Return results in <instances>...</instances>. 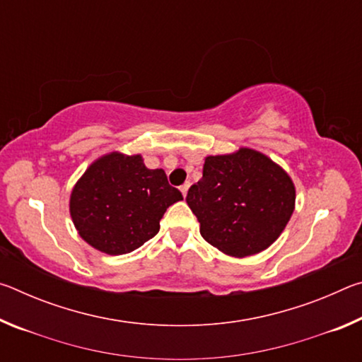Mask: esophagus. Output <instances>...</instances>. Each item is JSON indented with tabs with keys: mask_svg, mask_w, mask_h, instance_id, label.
Listing matches in <instances>:
<instances>
[{
	"mask_svg": "<svg viewBox=\"0 0 362 362\" xmlns=\"http://www.w3.org/2000/svg\"><path fill=\"white\" fill-rule=\"evenodd\" d=\"M188 188H189V182H185V183H183V185L180 187V192H182V194H183V198H185V196H187Z\"/></svg>",
	"mask_w": 362,
	"mask_h": 362,
	"instance_id": "1",
	"label": "esophagus"
}]
</instances>
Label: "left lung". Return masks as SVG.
<instances>
[{
    "instance_id": "1",
    "label": "left lung",
    "mask_w": 362,
    "mask_h": 362,
    "mask_svg": "<svg viewBox=\"0 0 362 362\" xmlns=\"http://www.w3.org/2000/svg\"><path fill=\"white\" fill-rule=\"evenodd\" d=\"M187 204L211 246L243 259L268 249L284 231L296 209V185L272 158L241 146L206 156Z\"/></svg>"
}]
</instances>
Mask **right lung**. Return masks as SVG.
Masks as SVG:
<instances>
[{"mask_svg":"<svg viewBox=\"0 0 362 362\" xmlns=\"http://www.w3.org/2000/svg\"><path fill=\"white\" fill-rule=\"evenodd\" d=\"M163 169H148L142 155L107 153L79 177L70 194L78 235L108 255L129 254L159 231L169 206L182 201Z\"/></svg>","mask_w":362,"mask_h":362,"instance_id":"add662e5","label":"right lung"}]
</instances>
